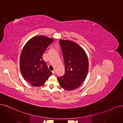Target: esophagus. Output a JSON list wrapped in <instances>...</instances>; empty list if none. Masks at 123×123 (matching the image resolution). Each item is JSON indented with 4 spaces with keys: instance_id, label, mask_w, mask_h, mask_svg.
Returning <instances> with one entry per match:
<instances>
[{
    "instance_id": "esophagus-1",
    "label": "esophagus",
    "mask_w": 123,
    "mask_h": 123,
    "mask_svg": "<svg viewBox=\"0 0 123 123\" xmlns=\"http://www.w3.org/2000/svg\"><path fill=\"white\" fill-rule=\"evenodd\" d=\"M52 72L53 74H55V71L53 70V71H52Z\"/></svg>"
}]
</instances>
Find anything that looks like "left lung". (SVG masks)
I'll use <instances>...</instances> for the list:
<instances>
[{
  "label": "left lung",
  "mask_w": 123,
  "mask_h": 123,
  "mask_svg": "<svg viewBox=\"0 0 123 123\" xmlns=\"http://www.w3.org/2000/svg\"><path fill=\"white\" fill-rule=\"evenodd\" d=\"M65 66L64 75L57 77L61 87L67 91L79 88L87 76L89 62L82 48L72 41L59 40Z\"/></svg>",
  "instance_id": "1"
}]
</instances>
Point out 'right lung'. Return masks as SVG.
<instances>
[{
  "label": "right lung",
  "mask_w": 123,
  "mask_h": 123,
  "mask_svg": "<svg viewBox=\"0 0 123 123\" xmlns=\"http://www.w3.org/2000/svg\"><path fill=\"white\" fill-rule=\"evenodd\" d=\"M54 39L44 36H37L30 39L22 50L20 69L24 79L33 86H43L52 72L48 69L43 55Z\"/></svg>",
  "instance_id": "1"
}]
</instances>
